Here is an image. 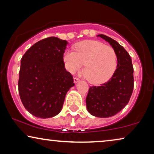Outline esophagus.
Segmentation results:
<instances>
[{"mask_svg": "<svg viewBox=\"0 0 154 154\" xmlns=\"http://www.w3.org/2000/svg\"><path fill=\"white\" fill-rule=\"evenodd\" d=\"M79 81H80L79 79V78H77V77H75L74 79H73V82H74V83H77Z\"/></svg>", "mask_w": 154, "mask_h": 154, "instance_id": "esophagus-1", "label": "esophagus"}]
</instances>
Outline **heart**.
I'll return each instance as SVG.
<instances>
[{"label": "heart", "instance_id": "obj_1", "mask_svg": "<svg viewBox=\"0 0 154 154\" xmlns=\"http://www.w3.org/2000/svg\"><path fill=\"white\" fill-rule=\"evenodd\" d=\"M75 52H64L65 68L71 73L81 70L83 65L84 75L88 81L99 85L108 81L115 73L117 56L110 46L96 41H84L74 46Z\"/></svg>", "mask_w": 154, "mask_h": 154}]
</instances>
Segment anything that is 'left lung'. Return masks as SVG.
I'll use <instances>...</instances> for the list:
<instances>
[{
  "instance_id": "obj_1",
  "label": "left lung",
  "mask_w": 154,
  "mask_h": 154,
  "mask_svg": "<svg viewBox=\"0 0 154 154\" xmlns=\"http://www.w3.org/2000/svg\"><path fill=\"white\" fill-rule=\"evenodd\" d=\"M97 36L113 48L117 56V68L108 82L90 88L86 106L94 116L108 118L121 111L129 102L134 88V71L131 57L123 46L107 35Z\"/></svg>"
}]
</instances>
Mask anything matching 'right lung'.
Here are the masks:
<instances>
[{
  "mask_svg": "<svg viewBox=\"0 0 154 154\" xmlns=\"http://www.w3.org/2000/svg\"><path fill=\"white\" fill-rule=\"evenodd\" d=\"M67 44L59 38H47L31 46L21 60L19 93L25 109L35 117L57 115L74 85L63 60Z\"/></svg>",
  "mask_w": 154,
  "mask_h": 154,
  "instance_id": "right-lung-1",
  "label": "right lung"
}]
</instances>
